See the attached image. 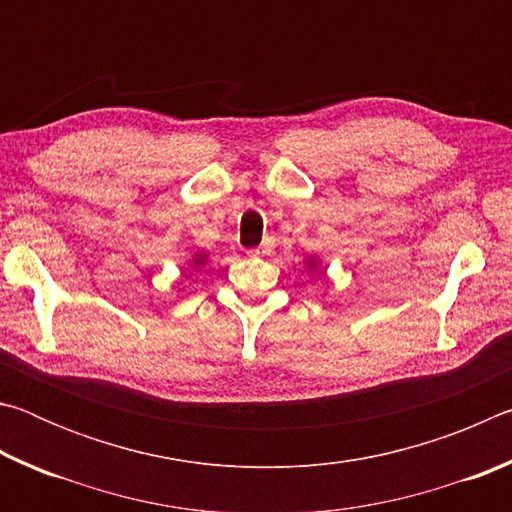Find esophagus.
Segmentation results:
<instances>
[{"label":"esophagus","instance_id":"esophagus-1","mask_svg":"<svg viewBox=\"0 0 512 512\" xmlns=\"http://www.w3.org/2000/svg\"><path fill=\"white\" fill-rule=\"evenodd\" d=\"M271 248H273V241H271V239H264L262 246L250 248L248 255H250V257H259V255H264V253H271Z\"/></svg>","mask_w":512,"mask_h":512}]
</instances>
